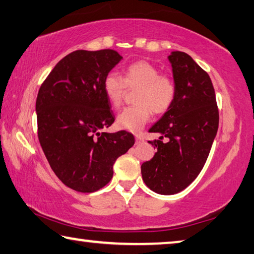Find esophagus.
<instances>
[{"label":"esophagus","instance_id":"obj_1","mask_svg":"<svg viewBox=\"0 0 254 254\" xmlns=\"http://www.w3.org/2000/svg\"><path fill=\"white\" fill-rule=\"evenodd\" d=\"M135 142H136V143L143 142V138H142V136H140V135H136V136H135Z\"/></svg>","mask_w":254,"mask_h":254}]
</instances>
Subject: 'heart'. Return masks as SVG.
<instances>
[{
    "mask_svg": "<svg viewBox=\"0 0 254 254\" xmlns=\"http://www.w3.org/2000/svg\"><path fill=\"white\" fill-rule=\"evenodd\" d=\"M104 94L114 108L121 106L128 89H139L136 106L127 107L116 118V126L123 130L139 133L151 118L152 112L163 114L172 107L176 96V84L171 76L160 74L158 67L147 61L128 65L123 78L115 72L108 73L103 83Z\"/></svg>",
    "mask_w": 254,
    "mask_h": 254,
    "instance_id": "obj_1",
    "label": "heart"
}]
</instances>
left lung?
Instances as JSON below:
<instances>
[{
    "label": "left lung",
    "mask_w": 254,
    "mask_h": 254,
    "mask_svg": "<svg viewBox=\"0 0 254 254\" xmlns=\"http://www.w3.org/2000/svg\"><path fill=\"white\" fill-rule=\"evenodd\" d=\"M176 96L172 107L149 128L159 139L149 141L156 152L141 165L142 180L158 194L188 188L202 170L218 130L219 114L210 76L190 55H168ZM165 136L168 142L161 139Z\"/></svg>",
    "instance_id": "1"
}]
</instances>
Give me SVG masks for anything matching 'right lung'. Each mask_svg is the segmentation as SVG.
Here are the masks:
<instances>
[{
  "label": "right lung",
  "mask_w": 254,
  "mask_h": 254,
  "mask_svg": "<svg viewBox=\"0 0 254 254\" xmlns=\"http://www.w3.org/2000/svg\"><path fill=\"white\" fill-rule=\"evenodd\" d=\"M122 59L113 50L72 52L38 91L39 143L55 175L72 190L89 193L105 187L116 159L134 144L127 131L102 132L114 122L104 79Z\"/></svg>",
  "instance_id": "right-lung-1"
}]
</instances>
